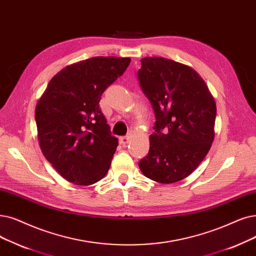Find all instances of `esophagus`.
Masks as SVG:
<instances>
[{"label": "esophagus", "mask_w": 256, "mask_h": 256, "mask_svg": "<svg viewBox=\"0 0 256 256\" xmlns=\"http://www.w3.org/2000/svg\"><path fill=\"white\" fill-rule=\"evenodd\" d=\"M130 135H126V136L119 138V141L122 146H126V144L130 142Z\"/></svg>", "instance_id": "obj_1"}]
</instances>
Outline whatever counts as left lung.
Returning <instances> with one entry per match:
<instances>
[{"label": "left lung", "mask_w": 256, "mask_h": 256, "mask_svg": "<svg viewBox=\"0 0 256 256\" xmlns=\"http://www.w3.org/2000/svg\"><path fill=\"white\" fill-rule=\"evenodd\" d=\"M138 80L156 117L140 170L162 184L181 181L203 161L214 142V98L196 71L165 58H142Z\"/></svg>", "instance_id": "obj_1"}]
</instances>
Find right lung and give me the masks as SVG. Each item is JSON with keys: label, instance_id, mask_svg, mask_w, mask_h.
<instances>
[{"label": "right lung", "instance_id": "obj_1", "mask_svg": "<svg viewBox=\"0 0 256 256\" xmlns=\"http://www.w3.org/2000/svg\"><path fill=\"white\" fill-rule=\"evenodd\" d=\"M130 62L128 58L96 56L66 66L40 98V148L66 181L88 186L106 174L118 139L110 134L99 102Z\"/></svg>", "mask_w": 256, "mask_h": 256}]
</instances>
